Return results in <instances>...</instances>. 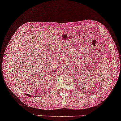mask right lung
Masks as SVG:
<instances>
[{
	"label": "right lung",
	"mask_w": 121,
	"mask_h": 121,
	"mask_svg": "<svg viewBox=\"0 0 121 121\" xmlns=\"http://www.w3.org/2000/svg\"><path fill=\"white\" fill-rule=\"evenodd\" d=\"M26 95H27V96H28V97H31V95H28V94H26Z\"/></svg>",
	"instance_id": "1"
}]
</instances>
